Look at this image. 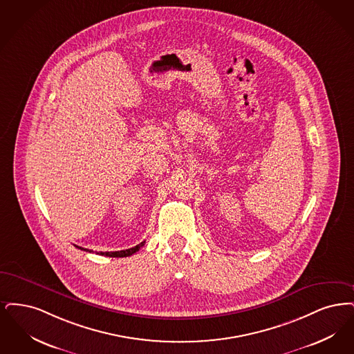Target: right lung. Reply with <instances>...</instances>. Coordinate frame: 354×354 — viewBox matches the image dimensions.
<instances>
[{
	"mask_svg": "<svg viewBox=\"0 0 354 354\" xmlns=\"http://www.w3.org/2000/svg\"><path fill=\"white\" fill-rule=\"evenodd\" d=\"M144 243H145V241H144V242H141V243L138 245V246L132 247V248H128V250H122V251H111V252H108L107 251V252H100V255H106V257H111V258H124V257H131L132 254L138 252V250H140L141 247L144 246ZM77 248L84 250V251H88V252H93V251H90V250H87V248H83V247H77ZM96 254H99V252H96Z\"/></svg>",
	"mask_w": 354,
	"mask_h": 354,
	"instance_id": "1",
	"label": "right lung"
}]
</instances>
